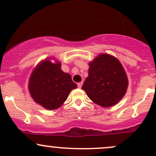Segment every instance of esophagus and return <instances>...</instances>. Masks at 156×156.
Instances as JSON below:
<instances>
[{
	"label": "esophagus",
	"mask_w": 156,
	"mask_h": 156,
	"mask_svg": "<svg viewBox=\"0 0 156 156\" xmlns=\"http://www.w3.org/2000/svg\"><path fill=\"white\" fill-rule=\"evenodd\" d=\"M82 84H83V82H79V83H78V88H81V87H82Z\"/></svg>",
	"instance_id": "esophagus-1"
}]
</instances>
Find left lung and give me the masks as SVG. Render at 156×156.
<instances>
[{"instance_id":"8db88e82","label":"left lung","mask_w":156,"mask_h":156,"mask_svg":"<svg viewBox=\"0 0 156 156\" xmlns=\"http://www.w3.org/2000/svg\"><path fill=\"white\" fill-rule=\"evenodd\" d=\"M89 76L82 89L92 102L104 108L120 101L127 92L128 80L116 57L101 53L89 63Z\"/></svg>"}]
</instances>
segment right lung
I'll return each mask as SVG.
<instances>
[{
	"mask_svg": "<svg viewBox=\"0 0 156 156\" xmlns=\"http://www.w3.org/2000/svg\"><path fill=\"white\" fill-rule=\"evenodd\" d=\"M61 62L46 58L36 66L30 76L28 90L37 103L48 110L63 105L69 92L77 88L71 76L61 69Z\"/></svg>",
	"mask_w": 156,
	"mask_h": 156,
	"instance_id": "add662e5",
	"label": "right lung"
}]
</instances>
